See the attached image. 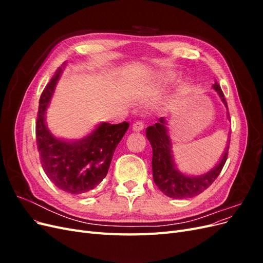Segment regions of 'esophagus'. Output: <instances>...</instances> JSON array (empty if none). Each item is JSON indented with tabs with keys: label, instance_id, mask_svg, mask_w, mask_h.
<instances>
[{
	"label": "esophagus",
	"instance_id": "obj_1",
	"mask_svg": "<svg viewBox=\"0 0 263 263\" xmlns=\"http://www.w3.org/2000/svg\"><path fill=\"white\" fill-rule=\"evenodd\" d=\"M133 129H134L135 132H141L142 129H144V123H142V122H136V123H134Z\"/></svg>",
	"mask_w": 263,
	"mask_h": 263
}]
</instances>
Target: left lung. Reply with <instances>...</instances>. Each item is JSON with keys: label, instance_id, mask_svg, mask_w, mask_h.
<instances>
[{"label": "left lung", "instance_id": "left-lung-1", "mask_svg": "<svg viewBox=\"0 0 263 263\" xmlns=\"http://www.w3.org/2000/svg\"><path fill=\"white\" fill-rule=\"evenodd\" d=\"M213 89L218 93L222 103L227 107V102L224 97V93H222L217 82L214 83ZM146 136L151 147H153L154 181L163 194L172 198H180V200H182V198L194 197L204 192L217 179L221 169L224 168L228 157L230 136L228 139V145L221 156L219 163H217L211 171L203 174V176H185V174L180 172L177 169L176 164H174L172 146L163 117L159 118V122L154 126L147 127Z\"/></svg>", "mask_w": 263, "mask_h": 263}]
</instances>
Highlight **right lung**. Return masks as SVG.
<instances>
[{
    "label": "right lung",
    "mask_w": 263,
    "mask_h": 263,
    "mask_svg": "<svg viewBox=\"0 0 263 263\" xmlns=\"http://www.w3.org/2000/svg\"><path fill=\"white\" fill-rule=\"evenodd\" d=\"M61 71V68L55 71L39 99L37 149L43 169L55 186L70 194H83L98 186L106 177L114 151L129 124L101 123L82 139L70 141L55 138L47 127L46 109Z\"/></svg>",
    "instance_id": "right-lung-1"
}]
</instances>
